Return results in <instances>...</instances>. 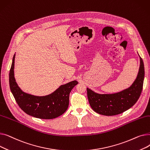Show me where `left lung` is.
Returning <instances> with one entry per match:
<instances>
[{
  "mask_svg": "<svg viewBox=\"0 0 150 150\" xmlns=\"http://www.w3.org/2000/svg\"><path fill=\"white\" fill-rule=\"evenodd\" d=\"M139 58L137 76L129 88L113 93H98L87 88L88 100L94 111L103 115H115L127 111L136 103L142 91L145 76L144 62Z\"/></svg>",
  "mask_w": 150,
  "mask_h": 150,
  "instance_id": "left-lung-1",
  "label": "left lung"
}]
</instances>
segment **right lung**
Wrapping results in <instances>:
<instances>
[{"label":"right lung","instance_id":"add662e5","mask_svg":"<svg viewBox=\"0 0 150 150\" xmlns=\"http://www.w3.org/2000/svg\"><path fill=\"white\" fill-rule=\"evenodd\" d=\"M14 54L9 74L11 92L18 105L28 115L41 119H52L64 114L68 108L69 94L78 82L74 80L61 85L53 92L44 96H37L22 91L14 78Z\"/></svg>","mask_w":150,"mask_h":150}]
</instances>
